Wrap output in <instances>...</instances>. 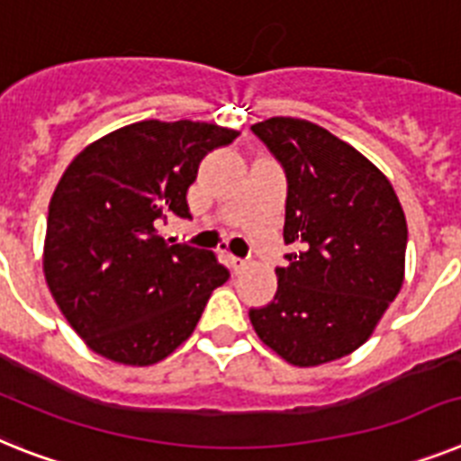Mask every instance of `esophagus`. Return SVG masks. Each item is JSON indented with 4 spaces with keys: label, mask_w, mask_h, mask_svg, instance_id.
I'll return each instance as SVG.
<instances>
[{
    "label": "esophagus",
    "mask_w": 461,
    "mask_h": 461,
    "mask_svg": "<svg viewBox=\"0 0 461 461\" xmlns=\"http://www.w3.org/2000/svg\"><path fill=\"white\" fill-rule=\"evenodd\" d=\"M246 267H249V262L241 260V258H234V255H230V269H231V272L241 274Z\"/></svg>",
    "instance_id": "1"
}]
</instances>
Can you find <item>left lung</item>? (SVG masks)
<instances>
[{
  "instance_id": "obj_1",
  "label": "left lung",
  "mask_w": 461,
  "mask_h": 461,
  "mask_svg": "<svg viewBox=\"0 0 461 461\" xmlns=\"http://www.w3.org/2000/svg\"><path fill=\"white\" fill-rule=\"evenodd\" d=\"M250 129L284 166V241L295 249L250 323L293 366L338 361L373 335L403 285L401 201L377 166L316 123L272 117Z\"/></svg>"
}]
</instances>
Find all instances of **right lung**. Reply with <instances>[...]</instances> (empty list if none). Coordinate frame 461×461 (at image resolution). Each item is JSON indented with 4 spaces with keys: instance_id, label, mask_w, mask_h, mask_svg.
Wrapping results in <instances>:
<instances>
[{
    "instance_id": "1",
    "label": "right lung",
    "mask_w": 461,
    "mask_h": 461,
    "mask_svg": "<svg viewBox=\"0 0 461 461\" xmlns=\"http://www.w3.org/2000/svg\"><path fill=\"white\" fill-rule=\"evenodd\" d=\"M239 131L147 122L112 131L65 168L49 203L44 276L68 323L95 354L152 366L194 332L230 272L208 250L168 243L158 227L192 218L201 158Z\"/></svg>"
}]
</instances>
